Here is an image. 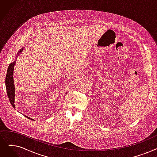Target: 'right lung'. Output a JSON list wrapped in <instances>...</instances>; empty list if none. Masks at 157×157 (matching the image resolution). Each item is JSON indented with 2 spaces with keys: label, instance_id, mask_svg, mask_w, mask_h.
<instances>
[{
  "label": "right lung",
  "instance_id": "obj_1",
  "mask_svg": "<svg viewBox=\"0 0 157 157\" xmlns=\"http://www.w3.org/2000/svg\"><path fill=\"white\" fill-rule=\"evenodd\" d=\"M22 51H23V48L18 51V52L17 53V55H19V54L22 52ZM15 63H16V61H15V62H13V63L10 64L8 71H7V74L6 76V80H5L7 94H8V98L10 99V101L11 105L14 108H15V90L14 79H13V71H14V66L15 65ZM24 116H25L27 118H28L29 119L34 120L28 116H26V115H24Z\"/></svg>",
  "mask_w": 157,
  "mask_h": 157
}]
</instances>
